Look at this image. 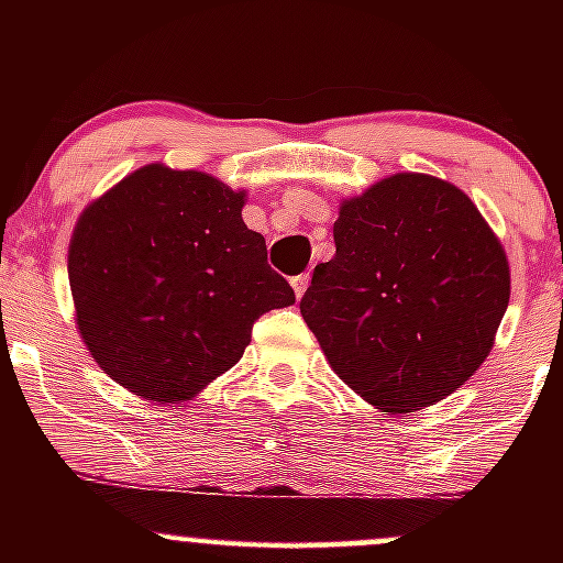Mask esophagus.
<instances>
[{
  "label": "esophagus",
  "instance_id": "34e87169",
  "mask_svg": "<svg viewBox=\"0 0 563 563\" xmlns=\"http://www.w3.org/2000/svg\"><path fill=\"white\" fill-rule=\"evenodd\" d=\"M290 286H294V294H296V299H301V296H303V290H307V286H309V273H301V275H296L294 280H290Z\"/></svg>",
  "mask_w": 563,
  "mask_h": 563
}]
</instances>
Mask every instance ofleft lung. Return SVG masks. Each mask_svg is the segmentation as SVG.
Instances as JSON below:
<instances>
[{"label": "left lung", "instance_id": "obj_1", "mask_svg": "<svg viewBox=\"0 0 563 563\" xmlns=\"http://www.w3.org/2000/svg\"><path fill=\"white\" fill-rule=\"evenodd\" d=\"M333 241L299 307L339 378L384 412L461 389L510 296L503 245L466 192L394 174L341 206Z\"/></svg>", "mask_w": 563, "mask_h": 563}]
</instances>
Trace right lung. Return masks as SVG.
<instances>
[{
  "mask_svg": "<svg viewBox=\"0 0 563 563\" xmlns=\"http://www.w3.org/2000/svg\"><path fill=\"white\" fill-rule=\"evenodd\" d=\"M243 192L145 166L84 211L68 280L84 344L115 384L179 402L243 357L264 312L296 301L245 228Z\"/></svg>",
  "mask_w": 563,
  "mask_h": 563,
  "instance_id": "obj_1",
  "label": "right lung"
}]
</instances>
